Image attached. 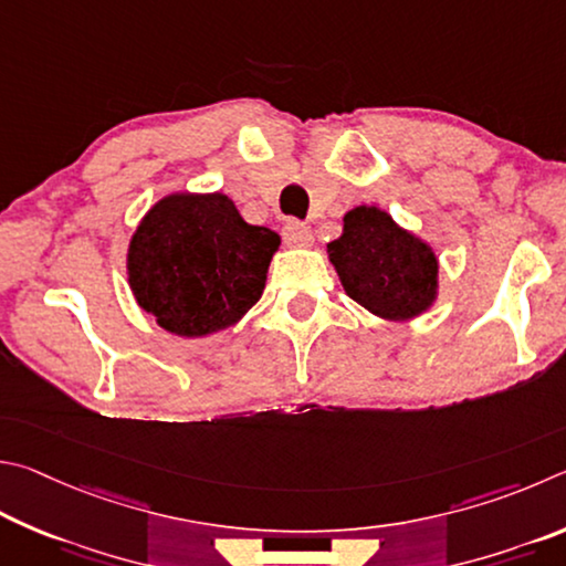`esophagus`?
Here are the masks:
<instances>
[{
	"instance_id": "1",
	"label": "esophagus",
	"mask_w": 566,
	"mask_h": 566,
	"mask_svg": "<svg viewBox=\"0 0 566 566\" xmlns=\"http://www.w3.org/2000/svg\"><path fill=\"white\" fill-rule=\"evenodd\" d=\"M283 241L289 245H298V248L311 245L313 243L311 226H305L301 221H289L283 226Z\"/></svg>"
}]
</instances>
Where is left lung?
Wrapping results in <instances>:
<instances>
[{
  "label": "left lung",
  "mask_w": 566,
  "mask_h": 566,
  "mask_svg": "<svg viewBox=\"0 0 566 566\" xmlns=\"http://www.w3.org/2000/svg\"><path fill=\"white\" fill-rule=\"evenodd\" d=\"M343 221V235L328 243V258L345 293L388 321H408L428 311L438 293L432 248L375 206L353 208Z\"/></svg>",
  "instance_id": "1"
}]
</instances>
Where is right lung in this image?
<instances>
[{"label":"right lung","instance_id":"obj_1","mask_svg":"<svg viewBox=\"0 0 566 566\" xmlns=\"http://www.w3.org/2000/svg\"><path fill=\"white\" fill-rule=\"evenodd\" d=\"M277 243V233L245 223L223 193L168 196L136 228L128 283L161 328L201 338L258 303Z\"/></svg>","mask_w":566,"mask_h":566}]
</instances>
